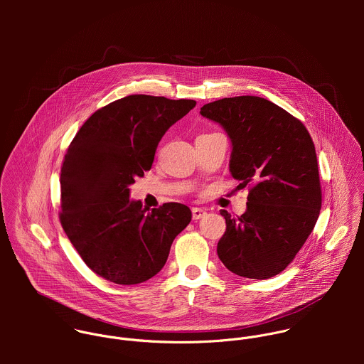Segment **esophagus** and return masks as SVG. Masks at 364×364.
Instances as JSON below:
<instances>
[{"label": "esophagus", "mask_w": 364, "mask_h": 364, "mask_svg": "<svg viewBox=\"0 0 364 364\" xmlns=\"http://www.w3.org/2000/svg\"><path fill=\"white\" fill-rule=\"evenodd\" d=\"M205 215H206V210L200 208H192V217H193V220H199V218H202Z\"/></svg>", "instance_id": "obj_1"}]
</instances>
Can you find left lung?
I'll use <instances>...</instances> for the list:
<instances>
[{
  "instance_id": "obj_1",
  "label": "left lung",
  "mask_w": 364,
  "mask_h": 364,
  "mask_svg": "<svg viewBox=\"0 0 364 364\" xmlns=\"http://www.w3.org/2000/svg\"><path fill=\"white\" fill-rule=\"evenodd\" d=\"M202 116L220 123L232 143L230 172L250 188L247 211L231 217L217 244L232 273L269 279L283 272L311 234L322 205L318 161L301 120L259 97L223 98Z\"/></svg>"
}]
</instances>
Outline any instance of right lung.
Segmentation results:
<instances>
[{"instance_id":"obj_1","label":"right lung","mask_w":364,"mask_h":364,"mask_svg":"<svg viewBox=\"0 0 364 364\" xmlns=\"http://www.w3.org/2000/svg\"><path fill=\"white\" fill-rule=\"evenodd\" d=\"M193 100L129 95L92 113L63 159L60 223L81 259L116 284L143 283L164 267L175 237L191 223L182 203L143 208L129 186L151 169L165 132Z\"/></svg>"}]
</instances>
